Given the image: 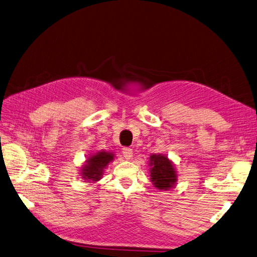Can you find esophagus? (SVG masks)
Segmentation results:
<instances>
[{
    "label": "esophagus",
    "mask_w": 257,
    "mask_h": 257,
    "mask_svg": "<svg viewBox=\"0 0 257 257\" xmlns=\"http://www.w3.org/2000/svg\"><path fill=\"white\" fill-rule=\"evenodd\" d=\"M122 154L124 156V159L126 160H131V157H133V149L130 148H122Z\"/></svg>",
    "instance_id": "1"
}]
</instances>
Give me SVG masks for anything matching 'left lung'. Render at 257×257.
<instances>
[{"instance_id": "8db88e82", "label": "left lung", "mask_w": 257, "mask_h": 257, "mask_svg": "<svg viewBox=\"0 0 257 257\" xmlns=\"http://www.w3.org/2000/svg\"><path fill=\"white\" fill-rule=\"evenodd\" d=\"M150 176L154 187L160 190L172 189L177 181V174L173 163L165 155L150 156Z\"/></svg>"}]
</instances>
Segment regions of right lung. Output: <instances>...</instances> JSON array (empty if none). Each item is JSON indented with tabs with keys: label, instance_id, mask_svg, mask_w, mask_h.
I'll return each instance as SVG.
<instances>
[{
	"label": "right lung",
	"instance_id": "1",
	"mask_svg": "<svg viewBox=\"0 0 257 257\" xmlns=\"http://www.w3.org/2000/svg\"><path fill=\"white\" fill-rule=\"evenodd\" d=\"M114 160V154L100 151L94 155L90 156L87 160V163L81 168V175L84 180L89 182H95L101 179L104 169L106 168L108 163Z\"/></svg>",
	"mask_w": 257,
	"mask_h": 257
}]
</instances>
